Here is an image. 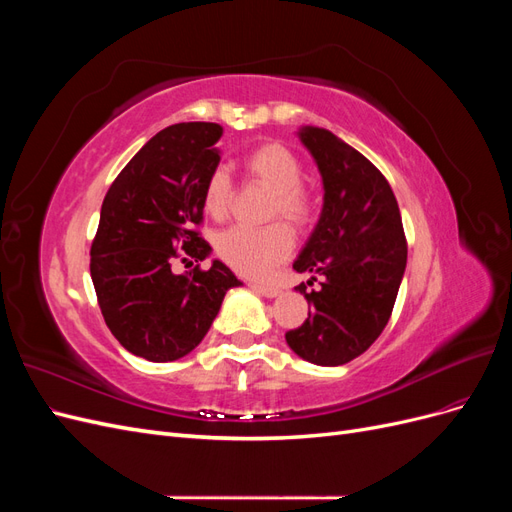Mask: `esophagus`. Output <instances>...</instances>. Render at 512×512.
Instances as JSON below:
<instances>
[{
  "instance_id": "esophagus-1",
  "label": "esophagus",
  "mask_w": 512,
  "mask_h": 512,
  "mask_svg": "<svg viewBox=\"0 0 512 512\" xmlns=\"http://www.w3.org/2000/svg\"><path fill=\"white\" fill-rule=\"evenodd\" d=\"M250 288H252L254 292L262 294V297H269V299H273V297H277V294H280V288H277V286H271V284H258V282H252V284H250Z\"/></svg>"
}]
</instances>
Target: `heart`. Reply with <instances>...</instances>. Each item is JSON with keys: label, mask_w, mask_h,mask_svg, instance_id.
<instances>
[{"label": "heart", "mask_w": 512, "mask_h": 512, "mask_svg": "<svg viewBox=\"0 0 512 512\" xmlns=\"http://www.w3.org/2000/svg\"><path fill=\"white\" fill-rule=\"evenodd\" d=\"M247 181L258 183L271 198L265 220H284L294 228H305L314 220L316 198L301 181L303 164L282 143H262L250 149L241 160ZM235 190L222 168L209 173L203 185V207L213 220H224ZM284 222H273L265 228L232 226L215 237V254L230 269L241 275L262 277L271 273L292 250V232Z\"/></svg>", "instance_id": "heart-1"}]
</instances>
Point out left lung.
Listing matches in <instances>:
<instances>
[{
    "label": "left lung",
    "mask_w": 512,
    "mask_h": 512,
    "mask_svg": "<svg viewBox=\"0 0 512 512\" xmlns=\"http://www.w3.org/2000/svg\"><path fill=\"white\" fill-rule=\"evenodd\" d=\"M324 185L316 230L294 271L320 277V290H297L312 305L288 346L314 365H344L363 354L391 318L406 271L408 243L389 181L363 153L322 128H303ZM312 284V282H307Z\"/></svg>",
    "instance_id": "1"
}]
</instances>
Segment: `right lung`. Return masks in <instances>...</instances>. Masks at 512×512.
Here are the masks:
<instances>
[{
    "label": "right lung",
    "mask_w": 512,
    "mask_h": 512,
    "mask_svg": "<svg viewBox=\"0 0 512 512\" xmlns=\"http://www.w3.org/2000/svg\"><path fill=\"white\" fill-rule=\"evenodd\" d=\"M220 123L188 121L158 132L108 188L91 243V280L106 327L128 352L177 361L207 335L228 288L224 262L177 275L175 260H205L203 185L218 168Z\"/></svg>",
    "instance_id": "1"
}]
</instances>
